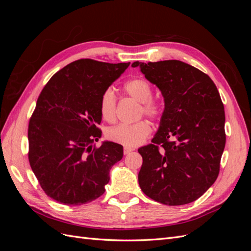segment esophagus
I'll list each match as a JSON object with an SVG mask.
<instances>
[{
	"label": "esophagus",
	"mask_w": 251,
	"mask_h": 251,
	"mask_svg": "<svg viewBox=\"0 0 251 251\" xmlns=\"http://www.w3.org/2000/svg\"><path fill=\"white\" fill-rule=\"evenodd\" d=\"M131 151H133V149H132V148H127V147H126V148L124 149V154H125V155L130 154Z\"/></svg>",
	"instance_id": "obj_1"
}]
</instances>
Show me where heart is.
<instances>
[{
  "mask_svg": "<svg viewBox=\"0 0 251 251\" xmlns=\"http://www.w3.org/2000/svg\"><path fill=\"white\" fill-rule=\"evenodd\" d=\"M125 93L132 100L139 102L138 117L142 115L151 119H159L162 115L161 103L153 98V89L150 83L142 78L127 80L124 86ZM116 96L112 89L104 90L100 100V113L107 123H113L116 118ZM151 126L146 120L133 125H118L107 131V138L113 142L126 147H135L141 143L150 135Z\"/></svg>",
  "mask_w": 251,
  "mask_h": 251,
  "instance_id": "1",
  "label": "heart"
}]
</instances>
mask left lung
Here are the masks:
<instances>
[{
  "label": "left lung",
  "instance_id": "1",
  "mask_svg": "<svg viewBox=\"0 0 251 251\" xmlns=\"http://www.w3.org/2000/svg\"><path fill=\"white\" fill-rule=\"evenodd\" d=\"M164 97L151 143L138 149L141 191L171 206L196 201L215 183L225 148V112L207 74L176 59L135 62Z\"/></svg>",
  "mask_w": 251,
  "mask_h": 251
}]
</instances>
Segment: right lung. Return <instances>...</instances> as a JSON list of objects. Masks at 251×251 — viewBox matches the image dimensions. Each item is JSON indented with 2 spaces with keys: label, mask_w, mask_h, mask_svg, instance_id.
Instances as JSON below:
<instances>
[{
  "label": "right lung",
  "mask_w": 251,
  "mask_h": 251,
  "mask_svg": "<svg viewBox=\"0 0 251 251\" xmlns=\"http://www.w3.org/2000/svg\"><path fill=\"white\" fill-rule=\"evenodd\" d=\"M130 63L81 58L49 79L37 98L28 126V159L48 197L66 205L100 198L110 170L124 156L118 143L101 137L100 100Z\"/></svg>",
  "instance_id": "add662e5"
}]
</instances>
